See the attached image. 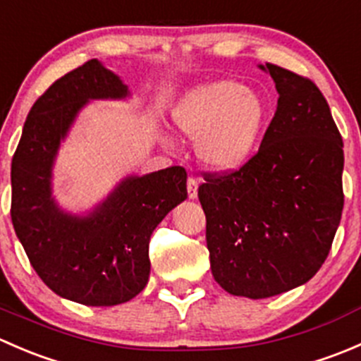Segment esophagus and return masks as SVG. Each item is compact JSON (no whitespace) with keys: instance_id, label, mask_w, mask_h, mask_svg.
<instances>
[{"instance_id":"1","label":"esophagus","mask_w":361,"mask_h":361,"mask_svg":"<svg viewBox=\"0 0 361 361\" xmlns=\"http://www.w3.org/2000/svg\"><path fill=\"white\" fill-rule=\"evenodd\" d=\"M197 188H199L197 180H195V178H188L187 180L188 199H197Z\"/></svg>"}]
</instances>
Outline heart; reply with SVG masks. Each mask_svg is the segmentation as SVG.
<instances>
[{
  "label": "heart",
  "instance_id": "1",
  "mask_svg": "<svg viewBox=\"0 0 361 361\" xmlns=\"http://www.w3.org/2000/svg\"><path fill=\"white\" fill-rule=\"evenodd\" d=\"M171 120L185 137L197 141V155L207 167L232 171L257 150L267 104L245 83L216 80L185 92L171 110Z\"/></svg>",
  "mask_w": 361,
  "mask_h": 361
}]
</instances>
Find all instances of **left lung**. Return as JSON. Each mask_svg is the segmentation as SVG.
I'll use <instances>...</instances> for the list:
<instances>
[{"label":"left lung","instance_id":"8db88e82","mask_svg":"<svg viewBox=\"0 0 361 361\" xmlns=\"http://www.w3.org/2000/svg\"><path fill=\"white\" fill-rule=\"evenodd\" d=\"M272 76L278 108L260 148L239 171L199 187L214 281L231 295L267 298L307 283L329 257L344 194L342 137L311 80Z\"/></svg>","mask_w":361,"mask_h":361}]
</instances>
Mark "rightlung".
Segmentation results:
<instances>
[{
  "mask_svg": "<svg viewBox=\"0 0 361 361\" xmlns=\"http://www.w3.org/2000/svg\"><path fill=\"white\" fill-rule=\"evenodd\" d=\"M129 96L101 61L73 69L32 104L12 159L17 238L42 281L83 305L123 304L147 286L152 232L187 199V171L180 166L129 174L85 213H71L54 197L57 154L80 111L90 101Z\"/></svg>",
  "mask_w": 361,
  "mask_h": 361,
  "instance_id": "1",
  "label": "right lung"
}]
</instances>
